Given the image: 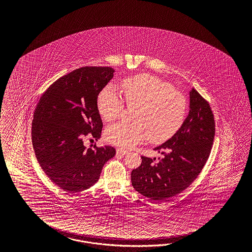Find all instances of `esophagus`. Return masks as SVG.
Here are the masks:
<instances>
[{
    "label": "esophagus",
    "instance_id": "34e87169",
    "mask_svg": "<svg viewBox=\"0 0 252 252\" xmlns=\"http://www.w3.org/2000/svg\"><path fill=\"white\" fill-rule=\"evenodd\" d=\"M127 153V151H126V150H123V149H117L116 150V154L117 155H125V154H126Z\"/></svg>",
    "mask_w": 252,
    "mask_h": 252
}]
</instances>
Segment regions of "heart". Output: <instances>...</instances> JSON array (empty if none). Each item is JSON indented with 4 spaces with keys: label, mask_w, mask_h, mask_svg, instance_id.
<instances>
[{
    "label": "heart",
    "mask_w": 252,
    "mask_h": 252,
    "mask_svg": "<svg viewBox=\"0 0 252 252\" xmlns=\"http://www.w3.org/2000/svg\"><path fill=\"white\" fill-rule=\"evenodd\" d=\"M123 95L128 106H136L135 123H117L105 132L107 141L128 149L146 137L160 143L176 134L187 113V99L181 92L156 76L139 74L124 79ZM99 114L106 122H113L122 112L124 100L113 85L103 88L98 95Z\"/></svg>",
    "instance_id": "b5f03b06"
}]
</instances>
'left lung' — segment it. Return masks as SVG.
Masks as SVG:
<instances>
[{"instance_id":"left-lung-1","label":"left lung","mask_w":252,"mask_h":252,"mask_svg":"<svg viewBox=\"0 0 252 252\" xmlns=\"http://www.w3.org/2000/svg\"><path fill=\"white\" fill-rule=\"evenodd\" d=\"M215 123L209 102L195 89L189 92V112L181 127L154 151L163 155L141 156L131 173L133 188L153 200L162 201L185 190L199 175L214 143Z\"/></svg>"}]
</instances>
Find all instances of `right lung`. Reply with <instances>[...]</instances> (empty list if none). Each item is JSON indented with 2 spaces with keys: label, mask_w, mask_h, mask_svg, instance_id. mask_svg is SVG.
<instances>
[{
  "label": "right lung",
  "mask_w": 252,
  "mask_h": 252,
  "mask_svg": "<svg viewBox=\"0 0 252 252\" xmlns=\"http://www.w3.org/2000/svg\"><path fill=\"white\" fill-rule=\"evenodd\" d=\"M112 67L84 66L51 85L34 112L32 144L48 177L67 192H79L99 180L104 163L115 149L104 146L86 149L89 134L96 140L102 129L97 99L114 77Z\"/></svg>",
  "instance_id": "right-lung-1"
}]
</instances>
